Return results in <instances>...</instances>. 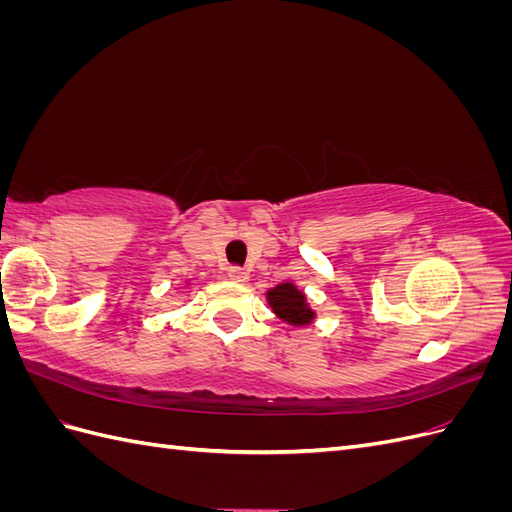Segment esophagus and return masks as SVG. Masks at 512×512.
<instances>
[{"instance_id":"34e87169","label":"esophagus","mask_w":512,"mask_h":512,"mask_svg":"<svg viewBox=\"0 0 512 512\" xmlns=\"http://www.w3.org/2000/svg\"><path fill=\"white\" fill-rule=\"evenodd\" d=\"M247 277H250V275H247V271H243L241 267H230V269H228V280H230V282L245 284Z\"/></svg>"}]
</instances>
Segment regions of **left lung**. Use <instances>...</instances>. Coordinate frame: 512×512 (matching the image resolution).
<instances>
[{"instance_id": "obj_1", "label": "left lung", "mask_w": 512, "mask_h": 512, "mask_svg": "<svg viewBox=\"0 0 512 512\" xmlns=\"http://www.w3.org/2000/svg\"><path fill=\"white\" fill-rule=\"evenodd\" d=\"M267 303L271 312L286 324H290V327H307V324L316 320V312L307 303L305 292L292 282L277 284L275 288L267 290Z\"/></svg>"}]
</instances>
